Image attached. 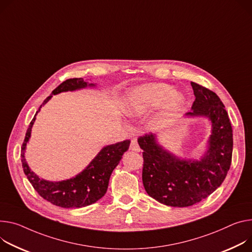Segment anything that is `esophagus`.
I'll return each mask as SVG.
<instances>
[{"instance_id": "obj_1", "label": "esophagus", "mask_w": 252, "mask_h": 252, "mask_svg": "<svg viewBox=\"0 0 252 252\" xmlns=\"http://www.w3.org/2000/svg\"><path fill=\"white\" fill-rule=\"evenodd\" d=\"M129 149L131 151H134V152H140L141 151V148L138 144V141H136L135 139H132L131 142H130V146H129Z\"/></svg>"}]
</instances>
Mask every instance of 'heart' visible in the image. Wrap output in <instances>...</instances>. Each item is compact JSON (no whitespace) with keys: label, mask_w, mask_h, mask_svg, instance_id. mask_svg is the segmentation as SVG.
<instances>
[{"label":"heart","mask_w":252,"mask_h":252,"mask_svg":"<svg viewBox=\"0 0 252 252\" xmlns=\"http://www.w3.org/2000/svg\"><path fill=\"white\" fill-rule=\"evenodd\" d=\"M174 93V87L166 83H152L139 86L129 94L126 110L129 116H140L163 105L166 101H169L170 108L177 109L184 102V96Z\"/></svg>","instance_id":"b5f03b06"}]
</instances>
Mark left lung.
Listing matches in <instances>:
<instances>
[{
	"mask_svg": "<svg viewBox=\"0 0 252 252\" xmlns=\"http://www.w3.org/2000/svg\"><path fill=\"white\" fill-rule=\"evenodd\" d=\"M195 94L188 117H207L212 134L200 161L180 159L163 150L153 133L138 139L143 152V184L152 198L173 207H188L212 194L229 171L233 150L232 126L224 104L212 90L191 82Z\"/></svg>",
	"mask_w": 252,
	"mask_h": 252,
	"instance_id": "1",
	"label": "left lung"
}]
</instances>
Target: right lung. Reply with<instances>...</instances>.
<instances>
[{
    "mask_svg": "<svg viewBox=\"0 0 252 252\" xmlns=\"http://www.w3.org/2000/svg\"><path fill=\"white\" fill-rule=\"evenodd\" d=\"M88 85L91 86L94 84L91 83ZM86 86L87 83L83 80V78H70L63 81L43 101L36 114L40 108L52 97V95L63 93V91H72ZM35 117L30 123L25 135V140L23 142L21 159L23 170H24L27 179L36 192L43 199L62 208L85 207V206L95 203L97 200L102 198L106 193L110 175L114 168L119 165L124 153L128 150L130 141L126 140L121 143L106 146L98 153V155L93 159V162L88 165V167L74 178L61 182L46 181L40 179L31 171L25 161L24 156V151L30 139L31 128L34 124Z\"/></svg>",
    "mask_w": 252,
    "mask_h": 252,
    "instance_id": "right-lung-1",
    "label": "right lung"
}]
</instances>
